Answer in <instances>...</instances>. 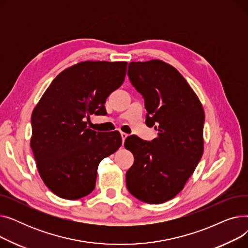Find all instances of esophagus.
I'll use <instances>...</instances> for the list:
<instances>
[{"mask_svg":"<svg viewBox=\"0 0 248 248\" xmlns=\"http://www.w3.org/2000/svg\"><path fill=\"white\" fill-rule=\"evenodd\" d=\"M121 136H122V139H123V141H124V140L127 138V134H125V133H121Z\"/></svg>","mask_w":248,"mask_h":248,"instance_id":"esophagus-1","label":"esophagus"}]
</instances>
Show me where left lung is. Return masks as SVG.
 Here are the masks:
<instances>
[{"mask_svg":"<svg viewBox=\"0 0 248 248\" xmlns=\"http://www.w3.org/2000/svg\"><path fill=\"white\" fill-rule=\"evenodd\" d=\"M127 74L145 98L146 124L159 133L152 141L125 139L135 158L126 187L142 202L161 204L183 190L202 157L204 109L185 78L162 60L131 62Z\"/></svg>","mask_w":248,"mask_h":248,"instance_id":"8db88e82","label":"left lung"}]
</instances>
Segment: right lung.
<instances>
[{
    "instance_id": "obj_1",
    "label": "right lung",
    "mask_w": 248,
    "mask_h": 248,
    "mask_svg": "<svg viewBox=\"0 0 248 248\" xmlns=\"http://www.w3.org/2000/svg\"><path fill=\"white\" fill-rule=\"evenodd\" d=\"M127 62L83 61L51 82L32 112L30 147L39 175L58 197L77 200L93 191L101 160L122 146L121 134L88 128L90 114H106Z\"/></svg>"
}]
</instances>
